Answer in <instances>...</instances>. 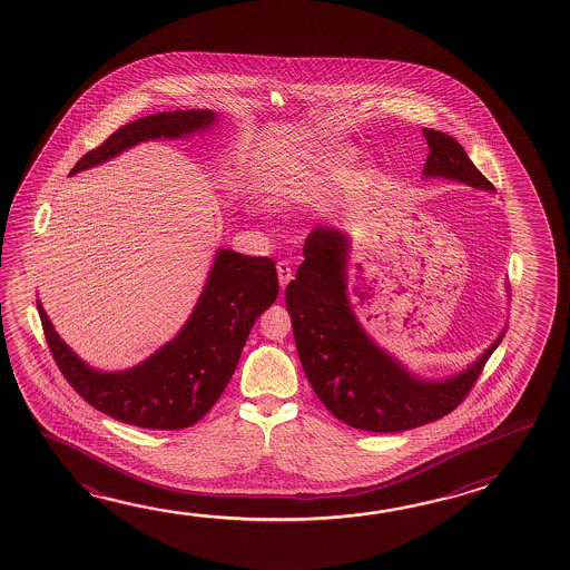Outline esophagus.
Here are the masks:
<instances>
[{
  "label": "esophagus",
  "mask_w": 570,
  "mask_h": 570,
  "mask_svg": "<svg viewBox=\"0 0 570 570\" xmlns=\"http://www.w3.org/2000/svg\"><path fill=\"white\" fill-rule=\"evenodd\" d=\"M276 271H278V282H281L282 289H284L288 286V282L292 281V268H289L288 262L282 261L278 262Z\"/></svg>",
  "instance_id": "1"
}]
</instances>
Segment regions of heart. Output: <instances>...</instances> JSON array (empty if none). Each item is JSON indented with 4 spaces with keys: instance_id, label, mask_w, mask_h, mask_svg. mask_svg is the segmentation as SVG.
Listing matches in <instances>:
<instances>
[{
    "instance_id": "obj_1",
    "label": "heart",
    "mask_w": 570,
    "mask_h": 570,
    "mask_svg": "<svg viewBox=\"0 0 570 570\" xmlns=\"http://www.w3.org/2000/svg\"><path fill=\"white\" fill-rule=\"evenodd\" d=\"M345 160V153L289 160L268 175L264 196L281 208L316 203L344 180Z\"/></svg>"
}]
</instances>
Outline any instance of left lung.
Returning <instances> with one entry per match:
<instances>
[{"label": "left lung", "instance_id": "1", "mask_svg": "<svg viewBox=\"0 0 570 570\" xmlns=\"http://www.w3.org/2000/svg\"><path fill=\"white\" fill-rule=\"evenodd\" d=\"M423 135L430 145L423 178L458 180L493 195V185L458 140L435 129H423ZM350 254V234L332 226L314 228L304 244V262L286 288L294 340L309 385L332 415L355 430L393 433L441 420L463 402L503 342L507 327L459 374H413L355 316L347 292Z\"/></svg>", "mask_w": 570, "mask_h": 570}]
</instances>
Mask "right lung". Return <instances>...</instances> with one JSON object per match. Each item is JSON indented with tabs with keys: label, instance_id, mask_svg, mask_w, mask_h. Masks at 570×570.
<instances>
[{
	"label": "right lung",
	"instance_id": "obj_1",
	"mask_svg": "<svg viewBox=\"0 0 570 570\" xmlns=\"http://www.w3.org/2000/svg\"><path fill=\"white\" fill-rule=\"evenodd\" d=\"M210 109L157 112L112 132L69 175L99 167L145 140L183 139L218 122ZM278 296L276 264L218 248L187 322L140 364L105 372L87 364L57 334L38 299L47 344L61 374L85 402L112 420L145 430H185L203 420L230 382L246 337Z\"/></svg>",
	"mask_w": 570,
	"mask_h": 570
}]
</instances>
